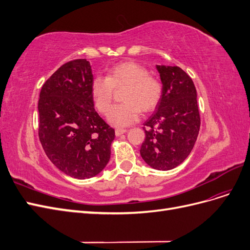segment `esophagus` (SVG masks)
I'll use <instances>...</instances> for the list:
<instances>
[{
  "label": "esophagus",
  "instance_id": "34e87169",
  "mask_svg": "<svg viewBox=\"0 0 250 250\" xmlns=\"http://www.w3.org/2000/svg\"><path fill=\"white\" fill-rule=\"evenodd\" d=\"M126 131H127V130H126V129H123V128H120V129L118 128V129H116V130H115V133H116L117 137H119V135L125 133Z\"/></svg>",
  "mask_w": 250,
  "mask_h": 250
}]
</instances>
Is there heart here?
Listing matches in <instances>:
<instances>
[{"instance_id":"b5f03b06","label":"heart","mask_w":250,"mask_h":250,"mask_svg":"<svg viewBox=\"0 0 250 250\" xmlns=\"http://www.w3.org/2000/svg\"><path fill=\"white\" fill-rule=\"evenodd\" d=\"M123 86H126L123 94L125 103L114 105L107 115L108 122L117 127L137 122L141 110L152 111L163 96L160 79L150 75L145 66L134 62H125L110 67L106 77L97 76L90 83V95L96 109L106 113L114 88Z\"/></svg>"}]
</instances>
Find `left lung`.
<instances>
[{
  "mask_svg": "<svg viewBox=\"0 0 250 250\" xmlns=\"http://www.w3.org/2000/svg\"><path fill=\"white\" fill-rule=\"evenodd\" d=\"M163 96L152 116L144 123L146 139L141 156L150 167L167 171L191 153L200 128L197 93L192 78L179 66L156 65Z\"/></svg>",
  "mask_w": 250,
  "mask_h": 250,
  "instance_id": "obj_1",
  "label": "left lung"
}]
</instances>
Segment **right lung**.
<instances>
[{
  "instance_id": "obj_1",
  "label": "right lung",
  "mask_w": 250,
  "mask_h": 250,
  "mask_svg": "<svg viewBox=\"0 0 250 250\" xmlns=\"http://www.w3.org/2000/svg\"><path fill=\"white\" fill-rule=\"evenodd\" d=\"M93 79L86 59L71 60L43 83L40 94L42 149L56 168L77 179L94 177L105 168L115 139V129L94 108Z\"/></svg>"
}]
</instances>
